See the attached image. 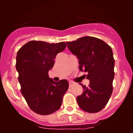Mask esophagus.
<instances>
[{"label": "esophagus", "mask_w": 133, "mask_h": 133, "mask_svg": "<svg viewBox=\"0 0 133 133\" xmlns=\"http://www.w3.org/2000/svg\"><path fill=\"white\" fill-rule=\"evenodd\" d=\"M69 87H71L72 85H74V82H73L72 81H69Z\"/></svg>", "instance_id": "obj_1"}]
</instances>
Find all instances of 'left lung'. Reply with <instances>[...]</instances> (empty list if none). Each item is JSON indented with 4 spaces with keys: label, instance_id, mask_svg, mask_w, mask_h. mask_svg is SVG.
I'll use <instances>...</instances> for the list:
<instances>
[{
    "label": "left lung",
    "instance_id": "left-lung-1",
    "mask_svg": "<svg viewBox=\"0 0 133 133\" xmlns=\"http://www.w3.org/2000/svg\"><path fill=\"white\" fill-rule=\"evenodd\" d=\"M68 49L78 59L79 69L87 73L89 86H82V94L76 98L79 107L85 112L101 111L108 104L112 92L115 60L112 49L104 41L84 37L67 42Z\"/></svg>",
    "mask_w": 133,
    "mask_h": 133
}]
</instances>
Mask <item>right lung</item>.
Listing matches in <instances>:
<instances>
[{
  "label": "right lung",
  "instance_id": "1",
  "mask_svg": "<svg viewBox=\"0 0 133 133\" xmlns=\"http://www.w3.org/2000/svg\"><path fill=\"white\" fill-rule=\"evenodd\" d=\"M65 42L51 43L32 41L17 52L16 69L21 92L31 109L42 115L59 109L69 88L68 80L54 82L48 72L54 65V59L65 49Z\"/></svg>",
  "mask_w": 133,
  "mask_h": 133
}]
</instances>
